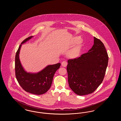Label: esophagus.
<instances>
[{
	"instance_id": "esophagus-1",
	"label": "esophagus",
	"mask_w": 121,
	"mask_h": 121,
	"mask_svg": "<svg viewBox=\"0 0 121 121\" xmlns=\"http://www.w3.org/2000/svg\"><path fill=\"white\" fill-rule=\"evenodd\" d=\"M67 65V62L66 61H63L62 63V66L63 67H66Z\"/></svg>"
}]
</instances>
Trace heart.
Listing matches in <instances>:
<instances>
[{"instance_id":"heart-1","label":"heart","mask_w":121,"mask_h":121,"mask_svg":"<svg viewBox=\"0 0 121 121\" xmlns=\"http://www.w3.org/2000/svg\"><path fill=\"white\" fill-rule=\"evenodd\" d=\"M79 40L78 37H76L75 38L72 42V45H75L77 43V44L75 45L72 49H71L69 52L68 55L69 57L72 58H78L81 52V45L80 42H78V41Z\"/></svg>"}]
</instances>
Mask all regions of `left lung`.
<instances>
[{"mask_svg": "<svg viewBox=\"0 0 121 121\" xmlns=\"http://www.w3.org/2000/svg\"><path fill=\"white\" fill-rule=\"evenodd\" d=\"M108 61L104 43L94 37V44L88 52L68 61L67 70L70 88L80 96L94 92L104 80Z\"/></svg>", "mask_w": 121, "mask_h": 121, "instance_id": "1", "label": "left lung"}]
</instances>
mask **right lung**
Returning a JSON list of instances; mask_svg holds the SVG:
<instances>
[{
	"label": "right lung",
	"mask_w": 121,
	"mask_h": 121,
	"mask_svg": "<svg viewBox=\"0 0 121 121\" xmlns=\"http://www.w3.org/2000/svg\"><path fill=\"white\" fill-rule=\"evenodd\" d=\"M31 36L21 43L16 53L15 58V72L19 84L24 90L36 95H41L47 92L52 85L53 76L61 65L60 63L47 66L37 73H27L23 69L19 58V51L22 44L31 39Z\"/></svg>",
	"instance_id": "obj_1"
}]
</instances>
